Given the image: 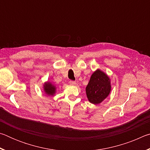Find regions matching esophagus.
Segmentation results:
<instances>
[{"label":"esophagus","mask_w":150,"mask_h":150,"mask_svg":"<svg viewBox=\"0 0 150 150\" xmlns=\"http://www.w3.org/2000/svg\"><path fill=\"white\" fill-rule=\"evenodd\" d=\"M69 83H70L71 85H76V82L74 81H70Z\"/></svg>","instance_id":"obj_1"}]
</instances>
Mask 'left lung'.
<instances>
[{
    "mask_svg": "<svg viewBox=\"0 0 150 150\" xmlns=\"http://www.w3.org/2000/svg\"><path fill=\"white\" fill-rule=\"evenodd\" d=\"M111 91L110 79L105 72L96 69L90 78L86 87V94L88 101L98 105L107 98Z\"/></svg>",
    "mask_w": 150,
    "mask_h": 150,
    "instance_id": "8db88e82",
    "label": "left lung"
}]
</instances>
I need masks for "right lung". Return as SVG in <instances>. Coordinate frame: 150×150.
<instances>
[{
    "instance_id": "1",
    "label": "right lung",
    "mask_w": 150,
    "mask_h": 150,
    "mask_svg": "<svg viewBox=\"0 0 150 150\" xmlns=\"http://www.w3.org/2000/svg\"><path fill=\"white\" fill-rule=\"evenodd\" d=\"M44 91L47 96H54L56 93V87L51 82L47 81L44 84Z\"/></svg>"
}]
</instances>
